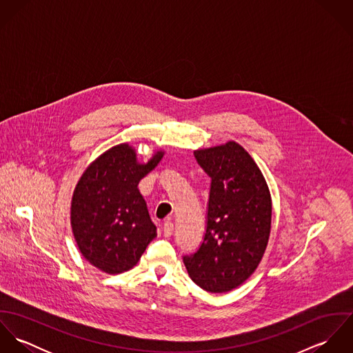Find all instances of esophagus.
Wrapping results in <instances>:
<instances>
[{
  "label": "esophagus",
  "instance_id": "obj_1",
  "mask_svg": "<svg viewBox=\"0 0 353 353\" xmlns=\"http://www.w3.org/2000/svg\"><path fill=\"white\" fill-rule=\"evenodd\" d=\"M172 231H174V223L168 219V220H165L164 224H163V234H164V236L170 238V236L172 235Z\"/></svg>",
  "mask_w": 353,
  "mask_h": 353
}]
</instances>
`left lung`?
<instances>
[{
    "label": "left lung",
    "mask_w": 353,
    "mask_h": 353,
    "mask_svg": "<svg viewBox=\"0 0 353 353\" xmlns=\"http://www.w3.org/2000/svg\"><path fill=\"white\" fill-rule=\"evenodd\" d=\"M194 156L212 182L203 241L183 263L202 290L223 294L243 284L259 265L270 235L272 199L256 163L238 143Z\"/></svg>",
    "instance_id": "left-lung-1"
}]
</instances>
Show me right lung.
<instances>
[{
  "label": "right lung",
  "instance_id": "add662e5",
  "mask_svg": "<svg viewBox=\"0 0 353 353\" xmlns=\"http://www.w3.org/2000/svg\"><path fill=\"white\" fill-rule=\"evenodd\" d=\"M163 154L157 151L141 164L129 144H119L101 153L77 182L70 206L73 236L83 256L101 272L132 269L156 238L137 186Z\"/></svg>",
  "mask_w": 353,
  "mask_h": 353
}]
</instances>
